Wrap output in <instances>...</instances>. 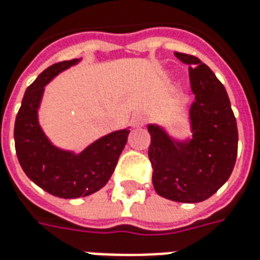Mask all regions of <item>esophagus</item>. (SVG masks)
Here are the masks:
<instances>
[{
  "label": "esophagus",
  "mask_w": 260,
  "mask_h": 260,
  "mask_svg": "<svg viewBox=\"0 0 260 260\" xmlns=\"http://www.w3.org/2000/svg\"><path fill=\"white\" fill-rule=\"evenodd\" d=\"M144 122H146V117L142 113H138L132 117V125L134 126H142L144 125Z\"/></svg>",
  "instance_id": "34e87169"
}]
</instances>
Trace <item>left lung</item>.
<instances>
[{
    "label": "left lung",
    "mask_w": 260,
    "mask_h": 260,
    "mask_svg": "<svg viewBox=\"0 0 260 260\" xmlns=\"http://www.w3.org/2000/svg\"><path fill=\"white\" fill-rule=\"evenodd\" d=\"M189 65L195 102L189 110L192 139L176 143L156 125H148L152 185L162 198L181 203L209 199L231 177L239 132L225 87L195 55L176 51Z\"/></svg>",
    "instance_id": "left-lung-1"
}]
</instances>
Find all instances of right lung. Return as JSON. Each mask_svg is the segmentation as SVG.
Returning <instances> with one entry per match:
<instances>
[{
  "label": "right lung",
  "instance_id": "obj_1",
  "mask_svg": "<svg viewBox=\"0 0 260 260\" xmlns=\"http://www.w3.org/2000/svg\"><path fill=\"white\" fill-rule=\"evenodd\" d=\"M79 59L61 61L45 69L25 90L15 121V148L21 169L38 187L51 195L75 199L99 191L116 169L129 129L116 131L75 155L47 140L38 124V108L43 88L61 71Z\"/></svg>",
  "mask_w": 260,
  "mask_h": 260
}]
</instances>
